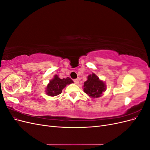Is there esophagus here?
<instances>
[{"label":"esophagus","instance_id":"esophagus-1","mask_svg":"<svg viewBox=\"0 0 150 150\" xmlns=\"http://www.w3.org/2000/svg\"><path fill=\"white\" fill-rule=\"evenodd\" d=\"M74 83H75L76 84H79V81H78V79H74Z\"/></svg>","mask_w":150,"mask_h":150}]
</instances>
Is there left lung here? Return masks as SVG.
Returning a JSON list of instances; mask_svg holds the SVG:
<instances>
[{
	"label": "left lung",
	"instance_id": "1",
	"mask_svg": "<svg viewBox=\"0 0 150 150\" xmlns=\"http://www.w3.org/2000/svg\"><path fill=\"white\" fill-rule=\"evenodd\" d=\"M84 92L91 98H100L106 90L104 81L99 79L96 74L93 73L87 77V80L84 83Z\"/></svg>",
	"mask_w": 150,
	"mask_h": 150
}]
</instances>
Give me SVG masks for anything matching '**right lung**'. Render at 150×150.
<instances>
[{"label":"right lung","mask_w":150,"mask_h":150,"mask_svg":"<svg viewBox=\"0 0 150 150\" xmlns=\"http://www.w3.org/2000/svg\"><path fill=\"white\" fill-rule=\"evenodd\" d=\"M72 83H74L73 81L69 77L67 78L61 79L57 75H55L54 78L50 81L47 85L46 88L45 89V92L49 96H56L62 93V89L67 85Z\"/></svg>","instance_id":"right-lung-1"}]
</instances>
